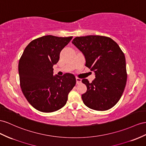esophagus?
Wrapping results in <instances>:
<instances>
[{"label":"esophagus","instance_id":"esophagus-1","mask_svg":"<svg viewBox=\"0 0 146 146\" xmlns=\"http://www.w3.org/2000/svg\"><path fill=\"white\" fill-rule=\"evenodd\" d=\"M76 84H80L81 83V79H80V78H76Z\"/></svg>","mask_w":146,"mask_h":146}]
</instances>
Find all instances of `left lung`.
Masks as SVG:
<instances>
[{
  "label": "left lung",
  "instance_id": "8db88e82",
  "mask_svg": "<svg viewBox=\"0 0 146 146\" xmlns=\"http://www.w3.org/2000/svg\"><path fill=\"white\" fill-rule=\"evenodd\" d=\"M72 43L83 52L86 66L94 71L92 83L82 80L87 91L81 96L84 104L91 109L104 111L116 105L126 86L127 73L124 53L117 42L109 37H76Z\"/></svg>",
  "mask_w": 146,
  "mask_h": 146
}]
</instances>
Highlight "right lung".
Wrapping results in <instances>:
<instances>
[{"mask_svg":"<svg viewBox=\"0 0 146 146\" xmlns=\"http://www.w3.org/2000/svg\"><path fill=\"white\" fill-rule=\"evenodd\" d=\"M72 36H44L26 47L18 63L21 91L28 102L40 111L50 113L64 106L76 84L72 74L53 76V66Z\"/></svg>","mask_w":146,"mask_h":146,"instance_id":"obj_1","label":"right lung"}]
</instances>
